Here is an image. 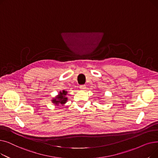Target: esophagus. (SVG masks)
<instances>
[{
  "label": "esophagus",
  "mask_w": 158,
  "mask_h": 158,
  "mask_svg": "<svg viewBox=\"0 0 158 158\" xmlns=\"http://www.w3.org/2000/svg\"><path fill=\"white\" fill-rule=\"evenodd\" d=\"M79 88H80L81 89H86V85H82L79 86Z\"/></svg>",
  "instance_id": "1"
}]
</instances>
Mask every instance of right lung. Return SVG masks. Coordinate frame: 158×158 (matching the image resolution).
Here are the masks:
<instances>
[{"label": "right lung", "instance_id": "add662e5", "mask_svg": "<svg viewBox=\"0 0 158 158\" xmlns=\"http://www.w3.org/2000/svg\"><path fill=\"white\" fill-rule=\"evenodd\" d=\"M66 95V92L63 90L62 92H60L59 95H58L54 100L52 101V102L56 104H64L66 101H67V97H65V95Z\"/></svg>", "mask_w": 158, "mask_h": 158}]
</instances>
